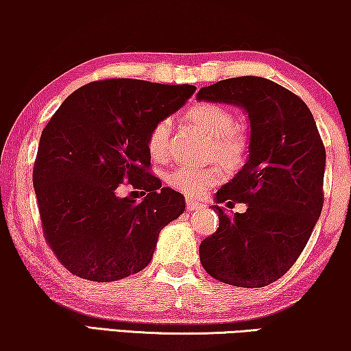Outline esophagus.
I'll use <instances>...</instances> for the list:
<instances>
[{
    "mask_svg": "<svg viewBox=\"0 0 351 351\" xmlns=\"http://www.w3.org/2000/svg\"><path fill=\"white\" fill-rule=\"evenodd\" d=\"M185 206H186V209H189V210H196V209H203L204 208L203 203H199V201H196L193 198H186Z\"/></svg>",
    "mask_w": 351,
    "mask_h": 351,
    "instance_id": "esophagus-1",
    "label": "esophagus"
}]
</instances>
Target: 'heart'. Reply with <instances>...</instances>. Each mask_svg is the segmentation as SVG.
<instances>
[{"instance_id": "b5f03b06", "label": "heart", "mask_w": 351, "mask_h": 351, "mask_svg": "<svg viewBox=\"0 0 351 351\" xmlns=\"http://www.w3.org/2000/svg\"><path fill=\"white\" fill-rule=\"evenodd\" d=\"M184 119L191 126L209 136V156H215L228 169H237L244 162L247 153V137L237 124L232 110L219 104H196L189 108ZM171 119L162 118L152 128L147 138L148 152L153 160L162 161L171 152ZM223 180L220 166L180 165L167 174L172 189L189 196H203Z\"/></svg>"}]
</instances>
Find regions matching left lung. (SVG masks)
Segmentation results:
<instances>
[{"instance_id":"1","label":"left lung","mask_w":351,"mask_h":351,"mask_svg":"<svg viewBox=\"0 0 351 351\" xmlns=\"http://www.w3.org/2000/svg\"><path fill=\"white\" fill-rule=\"evenodd\" d=\"M198 100L243 107L251 123L249 160L215 195L246 203L225 214L199 244V261L215 280L262 287L285 275L304 251L324 203L326 150L310 108L299 95L261 76H239L201 88Z\"/></svg>"}]
</instances>
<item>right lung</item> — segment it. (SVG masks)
<instances>
[{"label":"right lung","mask_w":351,"mask_h":351,"mask_svg":"<svg viewBox=\"0 0 351 351\" xmlns=\"http://www.w3.org/2000/svg\"><path fill=\"white\" fill-rule=\"evenodd\" d=\"M195 90L129 78L93 81L52 114L33 186L46 243L70 273L108 282L150 263L160 232L184 213L185 201L152 176L147 138ZM123 183L146 198L121 199Z\"/></svg>","instance_id":"right-lung-1"}]
</instances>
